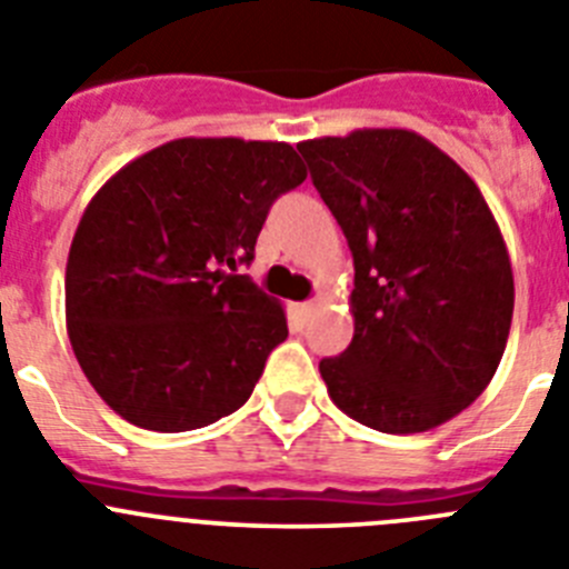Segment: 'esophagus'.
Wrapping results in <instances>:
<instances>
[{
	"instance_id": "1",
	"label": "esophagus",
	"mask_w": 569,
	"mask_h": 569,
	"mask_svg": "<svg viewBox=\"0 0 569 569\" xmlns=\"http://www.w3.org/2000/svg\"><path fill=\"white\" fill-rule=\"evenodd\" d=\"M319 308H321L319 301H301V305H299V308H296V310H299L301 319H310V316H313Z\"/></svg>"
}]
</instances>
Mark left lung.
<instances>
[{"label": "left lung", "mask_w": 569, "mask_h": 569, "mask_svg": "<svg viewBox=\"0 0 569 569\" xmlns=\"http://www.w3.org/2000/svg\"><path fill=\"white\" fill-rule=\"evenodd\" d=\"M353 253V341L319 373L341 413L425 433L485 393L512 321V268L485 196L405 128L299 144Z\"/></svg>", "instance_id": "left-lung-1"}]
</instances>
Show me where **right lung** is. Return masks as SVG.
<instances>
[{"instance_id":"1","label":"right lung","mask_w":569,"mask_h":569,"mask_svg":"<svg viewBox=\"0 0 569 569\" xmlns=\"http://www.w3.org/2000/svg\"><path fill=\"white\" fill-rule=\"evenodd\" d=\"M308 179L288 142L173 139L90 199L64 270V319L104 405L156 433L239 410L288 319L250 264L270 204Z\"/></svg>"}]
</instances>
